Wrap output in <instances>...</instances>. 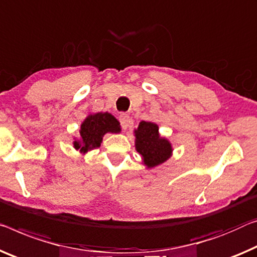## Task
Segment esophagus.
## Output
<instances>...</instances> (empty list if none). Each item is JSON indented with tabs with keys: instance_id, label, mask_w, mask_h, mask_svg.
Wrapping results in <instances>:
<instances>
[{
	"instance_id": "34e87169",
	"label": "esophagus",
	"mask_w": 257,
	"mask_h": 257,
	"mask_svg": "<svg viewBox=\"0 0 257 257\" xmlns=\"http://www.w3.org/2000/svg\"><path fill=\"white\" fill-rule=\"evenodd\" d=\"M119 120H120V125L121 127L126 130L128 127V125L131 124V118L127 115V113H120L119 115Z\"/></svg>"
}]
</instances>
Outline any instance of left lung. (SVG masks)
Listing matches in <instances>:
<instances>
[{"label": "left lung", "mask_w": 257, "mask_h": 257, "mask_svg": "<svg viewBox=\"0 0 257 257\" xmlns=\"http://www.w3.org/2000/svg\"><path fill=\"white\" fill-rule=\"evenodd\" d=\"M159 125L153 121L141 120L133 130L136 137L134 146L140 154L142 164L147 169H154L167 162L172 156V145L168 138L162 137Z\"/></svg>", "instance_id": "left-lung-1"}]
</instances>
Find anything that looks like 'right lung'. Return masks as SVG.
Returning <instances> with one entry per match:
<instances>
[{
	"mask_svg": "<svg viewBox=\"0 0 257 257\" xmlns=\"http://www.w3.org/2000/svg\"><path fill=\"white\" fill-rule=\"evenodd\" d=\"M120 131L119 121L110 112L89 113L80 125L79 137L74 138L73 148L81 155H86L88 152L100 147L106 133L117 134Z\"/></svg>",
	"mask_w": 257,
	"mask_h": 257,
	"instance_id": "add662e5",
	"label": "right lung"
}]
</instances>
